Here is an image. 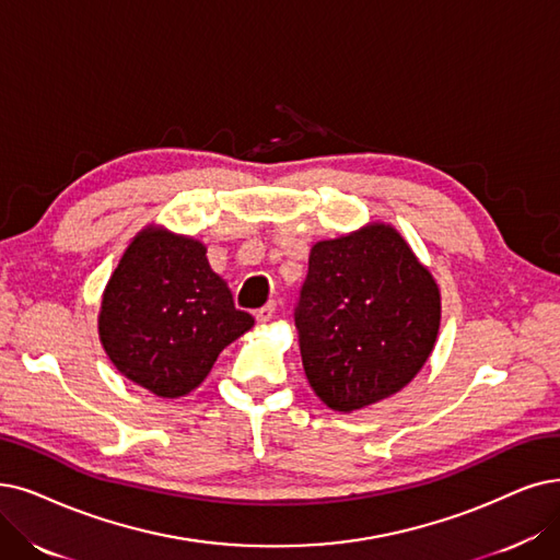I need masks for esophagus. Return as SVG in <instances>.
Masks as SVG:
<instances>
[{"label": "esophagus", "instance_id": "34e87169", "mask_svg": "<svg viewBox=\"0 0 560 560\" xmlns=\"http://www.w3.org/2000/svg\"><path fill=\"white\" fill-rule=\"evenodd\" d=\"M276 310H278V303H276V301H268L264 307H259V310L255 312V319H257L259 324L271 322L273 315H276Z\"/></svg>", "mask_w": 560, "mask_h": 560}]
</instances>
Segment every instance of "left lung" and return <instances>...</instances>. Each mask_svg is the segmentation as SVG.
Wrapping results in <instances>:
<instances>
[{"label":"left lung","instance_id":"left-lung-1","mask_svg":"<svg viewBox=\"0 0 560 560\" xmlns=\"http://www.w3.org/2000/svg\"><path fill=\"white\" fill-rule=\"evenodd\" d=\"M294 322L312 390L349 413L420 372L436 342L441 296L407 241L370 225L312 248Z\"/></svg>","mask_w":560,"mask_h":560}]
</instances>
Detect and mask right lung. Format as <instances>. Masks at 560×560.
Wrapping results in <instances>:
<instances>
[{
  "instance_id": "1",
  "label": "right lung",
  "mask_w": 560,
  "mask_h": 560,
  "mask_svg": "<svg viewBox=\"0 0 560 560\" xmlns=\"http://www.w3.org/2000/svg\"><path fill=\"white\" fill-rule=\"evenodd\" d=\"M253 324L211 271L202 243L149 228L128 245L105 287L98 332L109 361L130 382L159 397H182Z\"/></svg>"
}]
</instances>
